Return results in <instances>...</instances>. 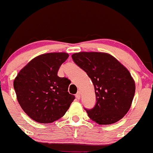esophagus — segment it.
I'll use <instances>...</instances> for the list:
<instances>
[{
    "label": "esophagus",
    "instance_id": "obj_1",
    "mask_svg": "<svg viewBox=\"0 0 153 153\" xmlns=\"http://www.w3.org/2000/svg\"><path fill=\"white\" fill-rule=\"evenodd\" d=\"M75 96H76V97L77 98V99H79L80 98V92L79 91H78L77 92V93L76 94V95H75Z\"/></svg>",
    "mask_w": 153,
    "mask_h": 153
}]
</instances>
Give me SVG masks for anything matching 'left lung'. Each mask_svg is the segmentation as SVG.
Here are the masks:
<instances>
[{"mask_svg": "<svg viewBox=\"0 0 153 153\" xmlns=\"http://www.w3.org/2000/svg\"><path fill=\"white\" fill-rule=\"evenodd\" d=\"M72 59L90 77L94 87L96 103L85 108L88 117L100 125L123 118L131 107L135 84L128 71L110 54L80 52Z\"/></svg>", "mask_w": 153, "mask_h": 153, "instance_id": "1", "label": "left lung"}]
</instances>
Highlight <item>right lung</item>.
Instances as JSON below:
<instances>
[{
    "mask_svg": "<svg viewBox=\"0 0 153 153\" xmlns=\"http://www.w3.org/2000/svg\"><path fill=\"white\" fill-rule=\"evenodd\" d=\"M68 56L66 53L42 54L31 60L15 79L13 85L21 107L38 123H53L63 117L75 99L68 91L70 80L57 75Z\"/></svg>",
    "mask_w": 153,
    "mask_h": 153,
    "instance_id": "add662e5",
    "label": "right lung"
}]
</instances>
